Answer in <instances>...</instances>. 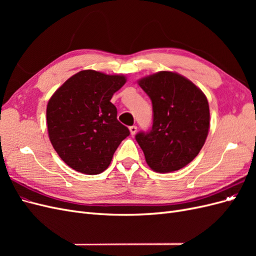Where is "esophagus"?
I'll list each match as a JSON object with an SVG mask.
<instances>
[{"label":"esophagus","mask_w":256,"mask_h":256,"mask_svg":"<svg viewBox=\"0 0 256 256\" xmlns=\"http://www.w3.org/2000/svg\"><path fill=\"white\" fill-rule=\"evenodd\" d=\"M129 130H130V134H131V136H134L136 134V130H138V128H136V126H130L129 127Z\"/></svg>","instance_id":"esophagus-1"}]
</instances>
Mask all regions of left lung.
Here are the masks:
<instances>
[{
  "label": "left lung",
  "mask_w": 256,
  "mask_h": 256,
  "mask_svg": "<svg viewBox=\"0 0 256 256\" xmlns=\"http://www.w3.org/2000/svg\"><path fill=\"white\" fill-rule=\"evenodd\" d=\"M152 104V127L136 134L148 166L158 173L180 170L194 159L209 130L204 92L184 76L159 72L138 80Z\"/></svg>",
  "instance_id": "obj_1"
}]
</instances>
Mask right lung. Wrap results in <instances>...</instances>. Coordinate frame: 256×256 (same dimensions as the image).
<instances>
[{"instance_id":"obj_1","label":"right lung","mask_w":256,"mask_h":256,"mask_svg":"<svg viewBox=\"0 0 256 256\" xmlns=\"http://www.w3.org/2000/svg\"><path fill=\"white\" fill-rule=\"evenodd\" d=\"M125 83L124 76L88 69L70 76L50 98L49 138L60 159L76 171L102 173L130 134L118 120V110L110 102Z\"/></svg>"}]
</instances>
